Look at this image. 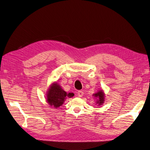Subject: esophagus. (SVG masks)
I'll return each instance as SVG.
<instances>
[{"label": "esophagus", "mask_w": 150, "mask_h": 150, "mask_svg": "<svg viewBox=\"0 0 150 150\" xmlns=\"http://www.w3.org/2000/svg\"><path fill=\"white\" fill-rule=\"evenodd\" d=\"M77 93H78V97H83V96L84 92H83V91H80L78 92Z\"/></svg>", "instance_id": "obj_1"}]
</instances>
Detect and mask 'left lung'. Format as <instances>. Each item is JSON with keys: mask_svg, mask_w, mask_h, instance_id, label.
<instances>
[{"mask_svg": "<svg viewBox=\"0 0 150 150\" xmlns=\"http://www.w3.org/2000/svg\"><path fill=\"white\" fill-rule=\"evenodd\" d=\"M93 96L96 98H97V100L96 101V104H98V106L102 105L105 101V93L103 90L98 91L96 93L93 94Z\"/></svg>", "mask_w": 150, "mask_h": 150, "instance_id": "8db88e82", "label": "left lung"}]
</instances>
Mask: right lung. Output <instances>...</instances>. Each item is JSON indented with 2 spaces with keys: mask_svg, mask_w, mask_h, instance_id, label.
<instances>
[{
  "mask_svg": "<svg viewBox=\"0 0 150 150\" xmlns=\"http://www.w3.org/2000/svg\"><path fill=\"white\" fill-rule=\"evenodd\" d=\"M46 96L47 101L50 106L57 108L62 105L67 97H73L74 93L71 92L67 93L61 88L58 83L54 82L50 85Z\"/></svg>",
  "mask_w": 150,
  "mask_h": 150,
  "instance_id": "add662e5",
  "label": "right lung"
}]
</instances>
